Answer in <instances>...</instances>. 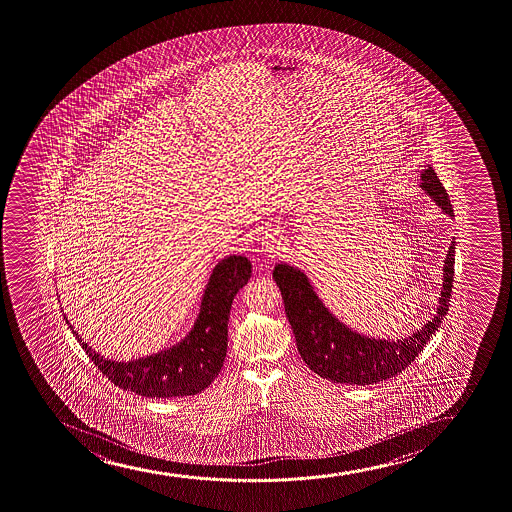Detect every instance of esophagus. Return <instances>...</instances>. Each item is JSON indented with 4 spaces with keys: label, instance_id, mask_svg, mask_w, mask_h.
Returning a JSON list of instances; mask_svg holds the SVG:
<instances>
[{
    "label": "esophagus",
    "instance_id": "esophagus-1",
    "mask_svg": "<svg viewBox=\"0 0 512 512\" xmlns=\"http://www.w3.org/2000/svg\"><path fill=\"white\" fill-rule=\"evenodd\" d=\"M260 248H262V252H279V250H281V238H279V233L274 230L265 231L262 238H260Z\"/></svg>",
    "mask_w": 512,
    "mask_h": 512
}]
</instances>
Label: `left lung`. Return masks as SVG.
I'll return each mask as SVG.
<instances>
[{
  "mask_svg": "<svg viewBox=\"0 0 512 512\" xmlns=\"http://www.w3.org/2000/svg\"><path fill=\"white\" fill-rule=\"evenodd\" d=\"M420 180V187L444 213L453 218L448 192L437 178L434 168H425L420 173ZM454 245L456 242H451L444 260L443 289L436 315L414 334L397 340L374 339L357 334L356 330L347 327L325 308L305 272L293 265L277 264L272 277L281 289L298 352L308 368L332 383L357 386L374 385L408 368L432 334H436L437 327L448 313L449 296L453 293Z\"/></svg>",
  "mask_w": 512,
  "mask_h": 512,
  "instance_id": "left-lung-1",
  "label": "left lung"
}]
</instances>
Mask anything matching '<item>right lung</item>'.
I'll use <instances>...</instances> for the list:
<instances>
[{"mask_svg": "<svg viewBox=\"0 0 512 512\" xmlns=\"http://www.w3.org/2000/svg\"><path fill=\"white\" fill-rule=\"evenodd\" d=\"M252 264L247 257L230 255L219 260L202 294L201 310L189 335L170 349L129 362L100 356L75 335L88 357L104 376L122 390L148 398L190 397L206 390L223 368L228 347V320L236 293L247 284Z\"/></svg>", "mask_w": 512, "mask_h": 512, "instance_id": "1", "label": "right lung"}]
</instances>
